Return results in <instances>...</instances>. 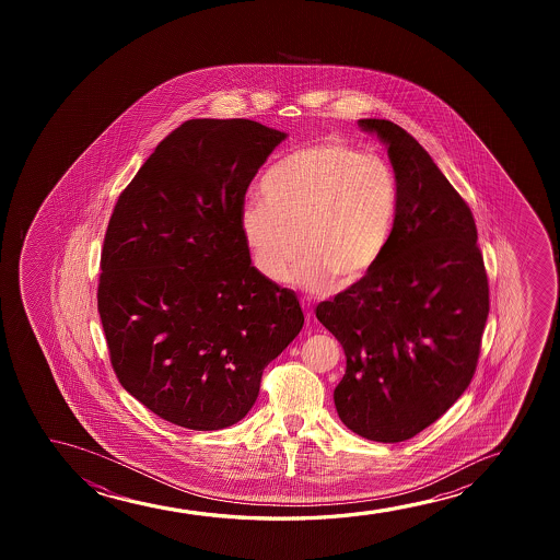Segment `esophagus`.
<instances>
[{
	"label": "esophagus",
	"mask_w": 560,
	"mask_h": 560,
	"mask_svg": "<svg viewBox=\"0 0 560 560\" xmlns=\"http://www.w3.org/2000/svg\"><path fill=\"white\" fill-rule=\"evenodd\" d=\"M302 307H304V312H306L307 322H310V319H314V310L310 307V302H307V300H302Z\"/></svg>",
	"instance_id": "obj_1"
}]
</instances>
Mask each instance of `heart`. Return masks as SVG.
I'll return each mask as SVG.
<instances>
[{
    "label": "heart",
    "mask_w": 560,
    "mask_h": 560,
    "mask_svg": "<svg viewBox=\"0 0 560 560\" xmlns=\"http://www.w3.org/2000/svg\"><path fill=\"white\" fill-rule=\"evenodd\" d=\"M260 195L264 205L246 202L238 212L254 269L281 283L302 248L291 279L307 292H327L335 283L345 291L368 279L398 212L390 162L340 141L287 154L261 176Z\"/></svg>",
    "instance_id": "obj_1"
}]
</instances>
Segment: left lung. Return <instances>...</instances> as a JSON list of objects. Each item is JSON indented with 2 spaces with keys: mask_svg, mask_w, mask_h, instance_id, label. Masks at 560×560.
Here are the masks:
<instances>
[{
  "mask_svg": "<svg viewBox=\"0 0 560 560\" xmlns=\"http://www.w3.org/2000/svg\"><path fill=\"white\" fill-rule=\"evenodd\" d=\"M361 130L388 147L398 179L390 243L368 279L315 307L346 353L338 417L360 436L396 444L438 421L467 390L490 289L475 218L430 154L390 120Z\"/></svg>",
  "mask_w": 560,
  "mask_h": 560,
  "instance_id": "left-lung-1",
  "label": "left lung"
}]
</instances>
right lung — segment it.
Here are the masks:
<instances>
[{"mask_svg": "<svg viewBox=\"0 0 560 560\" xmlns=\"http://www.w3.org/2000/svg\"><path fill=\"white\" fill-rule=\"evenodd\" d=\"M287 133L246 118L187 120L120 192L101 253L97 310L110 363L164 421H241L261 373L304 325L296 294L254 269L238 212Z\"/></svg>", "mask_w": 560, "mask_h": 560, "instance_id": "obj_1", "label": "right lung"}]
</instances>
